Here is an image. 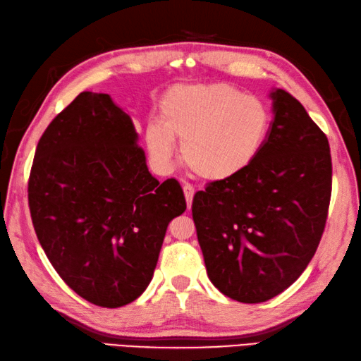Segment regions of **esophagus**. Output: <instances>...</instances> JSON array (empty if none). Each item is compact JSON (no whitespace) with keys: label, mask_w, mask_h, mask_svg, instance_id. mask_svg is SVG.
<instances>
[{"label":"esophagus","mask_w":361,"mask_h":361,"mask_svg":"<svg viewBox=\"0 0 361 361\" xmlns=\"http://www.w3.org/2000/svg\"><path fill=\"white\" fill-rule=\"evenodd\" d=\"M183 195H185L187 206L190 209V207H192V201H193V196H195V188L192 185H188V183H185V185H183Z\"/></svg>","instance_id":"34e87169"}]
</instances>
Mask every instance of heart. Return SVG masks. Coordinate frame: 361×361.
<instances>
[{"mask_svg": "<svg viewBox=\"0 0 361 361\" xmlns=\"http://www.w3.org/2000/svg\"><path fill=\"white\" fill-rule=\"evenodd\" d=\"M160 118L145 132L152 159L169 165L178 140L187 168L209 182L243 173L259 155L270 128L264 102L228 83L173 87L161 99Z\"/></svg>", "mask_w": 361, "mask_h": 361, "instance_id": "1", "label": "heart"}]
</instances>
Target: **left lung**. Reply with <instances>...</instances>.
I'll list each match as a JSON object with an SVG mask.
<instances>
[{
    "instance_id": "1",
    "label": "left lung",
    "mask_w": 361,
    "mask_h": 361,
    "mask_svg": "<svg viewBox=\"0 0 361 361\" xmlns=\"http://www.w3.org/2000/svg\"><path fill=\"white\" fill-rule=\"evenodd\" d=\"M259 155L192 204L209 280L233 300L261 303L288 289L314 256L327 221L331 155L325 133L284 90Z\"/></svg>"
}]
</instances>
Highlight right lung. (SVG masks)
Listing matches in <instances>:
<instances>
[{"label":"right lung","instance_id":"add662e5","mask_svg":"<svg viewBox=\"0 0 361 361\" xmlns=\"http://www.w3.org/2000/svg\"><path fill=\"white\" fill-rule=\"evenodd\" d=\"M130 116L85 91L40 137L28 204L47 257L72 290L119 308L151 283L169 221L187 209L180 183L149 173Z\"/></svg>","mask_w":361,"mask_h":361}]
</instances>
